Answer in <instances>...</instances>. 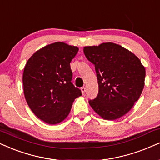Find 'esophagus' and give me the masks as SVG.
Instances as JSON below:
<instances>
[{
  "label": "esophagus",
  "mask_w": 160,
  "mask_h": 160,
  "mask_svg": "<svg viewBox=\"0 0 160 160\" xmlns=\"http://www.w3.org/2000/svg\"><path fill=\"white\" fill-rule=\"evenodd\" d=\"M81 91H82V93L83 94V95H84V94L85 93V91H86V88H84V87H83V88H81Z\"/></svg>",
  "instance_id": "obj_1"
}]
</instances>
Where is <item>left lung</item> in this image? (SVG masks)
I'll return each instance as SVG.
<instances>
[{
  "label": "left lung",
  "mask_w": 160,
  "mask_h": 160,
  "mask_svg": "<svg viewBox=\"0 0 160 160\" xmlns=\"http://www.w3.org/2000/svg\"><path fill=\"white\" fill-rule=\"evenodd\" d=\"M86 58L95 65L98 96L89 104L105 120H116L131 110L145 85V69L133 52L119 44L102 43L84 47Z\"/></svg>",
  "instance_id": "left-lung-1"
}]
</instances>
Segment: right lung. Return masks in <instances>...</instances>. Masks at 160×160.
<instances>
[{
  "label": "right lung",
  "mask_w": 160,
  "mask_h": 160,
  "mask_svg": "<svg viewBox=\"0 0 160 160\" xmlns=\"http://www.w3.org/2000/svg\"><path fill=\"white\" fill-rule=\"evenodd\" d=\"M78 48L66 43L48 44L37 50L27 61L23 73V93L37 117L56 125L68 117L72 102L82 96L71 82L70 63Z\"/></svg>",
  "instance_id": "right-lung-1"
}]
</instances>
